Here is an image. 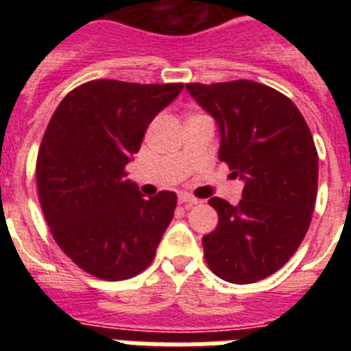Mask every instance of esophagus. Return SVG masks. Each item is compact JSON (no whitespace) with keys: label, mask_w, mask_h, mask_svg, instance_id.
I'll return each mask as SVG.
<instances>
[{"label":"esophagus","mask_w":351,"mask_h":351,"mask_svg":"<svg viewBox=\"0 0 351 351\" xmlns=\"http://www.w3.org/2000/svg\"><path fill=\"white\" fill-rule=\"evenodd\" d=\"M179 204H182V206H197L198 204V198L191 197V195L188 193H181L179 195Z\"/></svg>","instance_id":"esophagus-1"}]
</instances>
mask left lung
<instances>
[{
  "label": "left lung",
  "instance_id": "1",
  "mask_svg": "<svg viewBox=\"0 0 351 351\" xmlns=\"http://www.w3.org/2000/svg\"><path fill=\"white\" fill-rule=\"evenodd\" d=\"M186 89L218 123L219 160L244 181L237 206L209 200L219 219L202 237L207 265L228 283L265 280L291 258L311 223L318 153L308 123L290 98L255 80Z\"/></svg>",
  "mask_w": 351,
  "mask_h": 351
}]
</instances>
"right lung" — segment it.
<instances>
[{"label": "right lung", "mask_w": 351, "mask_h": 351, "mask_svg": "<svg viewBox=\"0 0 351 351\" xmlns=\"http://www.w3.org/2000/svg\"><path fill=\"white\" fill-rule=\"evenodd\" d=\"M181 91L182 84L91 80L68 93L49 121L36 158L40 206L58 246L95 278L141 274L172 221L178 195L144 198L125 167Z\"/></svg>", "instance_id": "add662e5"}]
</instances>
